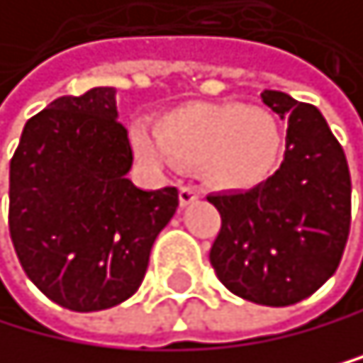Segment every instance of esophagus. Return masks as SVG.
Masks as SVG:
<instances>
[{"label": "esophagus", "mask_w": 363, "mask_h": 363, "mask_svg": "<svg viewBox=\"0 0 363 363\" xmlns=\"http://www.w3.org/2000/svg\"><path fill=\"white\" fill-rule=\"evenodd\" d=\"M199 199V189L194 185H183L180 187V206H189Z\"/></svg>", "instance_id": "esophagus-1"}]
</instances>
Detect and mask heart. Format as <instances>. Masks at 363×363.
Instances as JSON below:
<instances>
[{"instance_id":"1","label":"heart","mask_w":363,"mask_h":363,"mask_svg":"<svg viewBox=\"0 0 363 363\" xmlns=\"http://www.w3.org/2000/svg\"><path fill=\"white\" fill-rule=\"evenodd\" d=\"M132 148L148 164L174 160L201 164L210 183L249 189L274 171L281 132L265 109L242 105H192L167 114L160 130L137 125Z\"/></svg>"}]
</instances>
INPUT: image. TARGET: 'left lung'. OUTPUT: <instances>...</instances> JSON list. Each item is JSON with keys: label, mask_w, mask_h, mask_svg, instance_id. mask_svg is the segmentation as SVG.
Listing matches in <instances>:
<instances>
[{"label": "left lung", "mask_w": 363, "mask_h": 363, "mask_svg": "<svg viewBox=\"0 0 363 363\" xmlns=\"http://www.w3.org/2000/svg\"><path fill=\"white\" fill-rule=\"evenodd\" d=\"M261 98L288 118L284 162L247 192L208 196L222 215L210 263L242 300L291 306L313 295L341 263L350 233V171L313 105L281 91Z\"/></svg>", "instance_id": "left-lung-1"}]
</instances>
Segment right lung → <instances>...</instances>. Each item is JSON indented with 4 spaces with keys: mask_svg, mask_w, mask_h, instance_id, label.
Wrapping results in <instances>:
<instances>
[{
    "mask_svg": "<svg viewBox=\"0 0 363 363\" xmlns=\"http://www.w3.org/2000/svg\"><path fill=\"white\" fill-rule=\"evenodd\" d=\"M116 91L63 96L27 121L11 160L9 231L40 293L89 313L125 302L150 247L178 208V189L132 185V148Z\"/></svg>",
    "mask_w": 363,
    "mask_h": 363,
    "instance_id": "obj_1",
    "label": "right lung"
}]
</instances>
